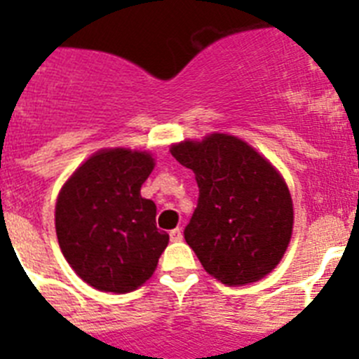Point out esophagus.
<instances>
[{
  "label": "esophagus",
  "instance_id": "obj_1",
  "mask_svg": "<svg viewBox=\"0 0 359 359\" xmlns=\"http://www.w3.org/2000/svg\"><path fill=\"white\" fill-rule=\"evenodd\" d=\"M169 236H170V241H172V243H177V241L183 239V233H182V230H180V228H174Z\"/></svg>",
  "mask_w": 359,
  "mask_h": 359
}]
</instances>
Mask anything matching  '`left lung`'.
I'll return each instance as SVG.
<instances>
[{
    "label": "left lung",
    "mask_w": 359,
    "mask_h": 359,
    "mask_svg": "<svg viewBox=\"0 0 359 359\" xmlns=\"http://www.w3.org/2000/svg\"><path fill=\"white\" fill-rule=\"evenodd\" d=\"M170 152L196 174L198 207L183 236L203 268L228 286L268 275L293 230L290 190L273 165L228 135L183 142Z\"/></svg>",
    "instance_id": "1"
}]
</instances>
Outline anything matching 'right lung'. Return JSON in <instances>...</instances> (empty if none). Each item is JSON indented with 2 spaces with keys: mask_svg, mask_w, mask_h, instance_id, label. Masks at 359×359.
Here are the masks:
<instances>
[{
  "mask_svg": "<svg viewBox=\"0 0 359 359\" xmlns=\"http://www.w3.org/2000/svg\"><path fill=\"white\" fill-rule=\"evenodd\" d=\"M152 167L147 152L109 149L86 160L62 187L55 207L59 246L95 290H136L169 244L156 228V205L140 196Z\"/></svg>",
  "mask_w": 359,
  "mask_h": 359,
  "instance_id": "add662e5",
  "label": "right lung"
}]
</instances>
